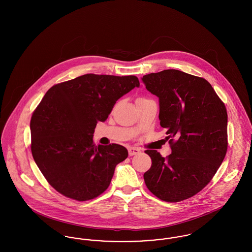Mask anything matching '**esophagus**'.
Here are the masks:
<instances>
[{"label":"esophagus","instance_id":"esophagus-1","mask_svg":"<svg viewBox=\"0 0 252 252\" xmlns=\"http://www.w3.org/2000/svg\"><path fill=\"white\" fill-rule=\"evenodd\" d=\"M141 151L138 149V148H135V147H129L128 148V154L129 156H134V155H137L139 154Z\"/></svg>","mask_w":252,"mask_h":252}]
</instances>
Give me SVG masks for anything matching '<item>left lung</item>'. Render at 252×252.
Segmentation results:
<instances>
[{"label":"left lung","mask_w":252,"mask_h":252,"mask_svg":"<svg viewBox=\"0 0 252 252\" xmlns=\"http://www.w3.org/2000/svg\"><path fill=\"white\" fill-rule=\"evenodd\" d=\"M142 81L158 97L159 124L167 129L172 149L167 158L145 151L152 165L144 182L159 199L179 202L200 192L226 156L227 109L201 77L172 69L145 74Z\"/></svg>","instance_id":"8db88e82"}]
</instances>
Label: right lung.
I'll return each mask as SVG.
<instances>
[{"mask_svg":"<svg viewBox=\"0 0 252 252\" xmlns=\"http://www.w3.org/2000/svg\"><path fill=\"white\" fill-rule=\"evenodd\" d=\"M135 87L134 75L87 73L53 86L34 111L31 151L50 185L86 201L108 189L114 170L128 152L120 144H94L97 122L108 119L116 101Z\"/></svg>","mask_w":252,"mask_h":252,"instance_id":"right-lung-1","label":"right lung"}]
</instances>
